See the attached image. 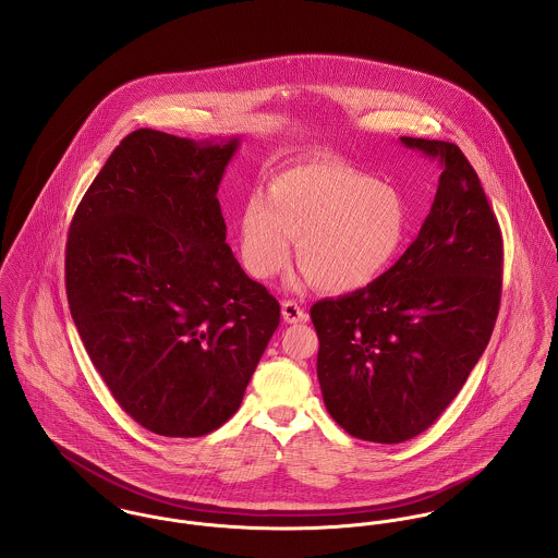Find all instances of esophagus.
<instances>
[{"instance_id": "obj_1", "label": "esophagus", "mask_w": 558, "mask_h": 558, "mask_svg": "<svg viewBox=\"0 0 558 558\" xmlns=\"http://www.w3.org/2000/svg\"><path fill=\"white\" fill-rule=\"evenodd\" d=\"M281 316L288 324H299V322H307V312L303 307H299L294 301H283L281 303Z\"/></svg>"}]
</instances>
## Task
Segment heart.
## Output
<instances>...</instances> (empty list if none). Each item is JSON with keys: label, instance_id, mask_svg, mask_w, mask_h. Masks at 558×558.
<instances>
[{"label": "heart", "instance_id": "b5f03b06", "mask_svg": "<svg viewBox=\"0 0 558 558\" xmlns=\"http://www.w3.org/2000/svg\"><path fill=\"white\" fill-rule=\"evenodd\" d=\"M408 210L391 184L339 160H312L279 173L240 215V257L248 275L270 279L292 259L301 290L319 283L343 294L374 283L396 259Z\"/></svg>", "mask_w": 558, "mask_h": 558}]
</instances>
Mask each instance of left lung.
Returning a JSON list of instances; mask_svg holds the SVG:
<instances>
[{"instance_id": "8db88e82", "label": "left lung", "mask_w": 558, "mask_h": 558, "mask_svg": "<svg viewBox=\"0 0 558 558\" xmlns=\"http://www.w3.org/2000/svg\"><path fill=\"white\" fill-rule=\"evenodd\" d=\"M399 140L442 169L418 236L367 288L312 307L328 414L385 445L425 432L460 393L502 288L500 230L473 165L456 144Z\"/></svg>"}]
</instances>
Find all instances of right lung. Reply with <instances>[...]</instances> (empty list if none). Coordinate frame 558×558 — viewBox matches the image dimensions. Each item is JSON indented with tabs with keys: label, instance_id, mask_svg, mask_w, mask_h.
Segmentation results:
<instances>
[{
	"label": "right lung",
	"instance_id": "right-lung-1",
	"mask_svg": "<svg viewBox=\"0 0 558 558\" xmlns=\"http://www.w3.org/2000/svg\"><path fill=\"white\" fill-rule=\"evenodd\" d=\"M232 140L133 131L81 199L66 294L81 341L116 401L146 429L221 427L279 326V303L226 242L217 199Z\"/></svg>",
	"mask_w": 558,
	"mask_h": 558
}]
</instances>
